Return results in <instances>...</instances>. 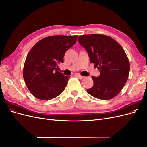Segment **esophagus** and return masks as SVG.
Segmentation results:
<instances>
[{"label":"esophagus","mask_w":147,"mask_h":147,"mask_svg":"<svg viewBox=\"0 0 147 147\" xmlns=\"http://www.w3.org/2000/svg\"><path fill=\"white\" fill-rule=\"evenodd\" d=\"M76 77L77 78H78L79 79H83V78H84V77L82 76V75H80V74H76Z\"/></svg>","instance_id":"1"}]
</instances>
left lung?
Masks as SVG:
<instances>
[{
	"instance_id": "left-lung-1",
	"label": "left lung",
	"mask_w": 147,
	"mask_h": 147,
	"mask_svg": "<svg viewBox=\"0 0 147 147\" xmlns=\"http://www.w3.org/2000/svg\"><path fill=\"white\" fill-rule=\"evenodd\" d=\"M78 40L87 51L90 63L100 72L98 77H92L94 84L88 93L101 100L113 98L123 88L129 73L125 51L113 38L105 35H83Z\"/></svg>"
}]
</instances>
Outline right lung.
Wrapping results in <instances>:
<instances>
[{
	"label": "right lung",
	"mask_w": 147,
	"mask_h": 147,
	"mask_svg": "<svg viewBox=\"0 0 147 147\" xmlns=\"http://www.w3.org/2000/svg\"><path fill=\"white\" fill-rule=\"evenodd\" d=\"M78 35H53L43 38L31 48L23 68L25 83L34 97L48 100L65 90L69 77L57 71L65 52L76 43Z\"/></svg>",
	"instance_id": "obj_1"
}]
</instances>
